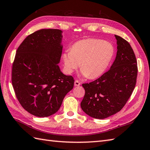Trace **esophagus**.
I'll use <instances>...</instances> for the list:
<instances>
[{
  "label": "esophagus",
  "mask_w": 150,
  "mask_h": 150,
  "mask_svg": "<svg viewBox=\"0 0 150 150\" xmlns=\"http://www.w3.org/2000/svg\"><path fill=\"white\" fill-rule=\"evenodd\" d=\"M74 84H75V86H80V85H81V82H79V81L76 80V81H75V83H74Z\"/></svg>",
  "instance_id": "1"
}]
</instances>
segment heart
<instances>
[{
	"label": "heart",
	"instance_id": "b5f03b06",
	"mask_svg": "<svg viewBox=\"0 0 150 150\" xmlns=\"http://www.w3.org/2000/svg\"><path fill=\"white\" fill-rule=\"evenodd\" d=\"M114 54L115 48L111 42L91 38L75 42L71 50L63 53L62 59L68 73H72L80 66L82 75L95 79L106 71Z\"/></svg>",
	"mask_w": 150,
	"mask_h": 150
}]
</instances>
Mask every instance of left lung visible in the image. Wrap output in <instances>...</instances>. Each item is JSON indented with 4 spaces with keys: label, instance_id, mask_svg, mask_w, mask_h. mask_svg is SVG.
Wrapping results in <instances>:
<instances>
[{
    "label": "left lung",
    "instance_id": "8db88e82",
    "mask_svg": "<svg viewBox=\"0 0 150 150\" xmlns=\"http://www.w3.org/2000/svg\"><path fill=\"white\" fill-rule=\"evenodd\" d=\"M117 52L108 71L90 83L82 84L85 95L81 106L93 118L103 119L119 112L134 90L137 77V62L128 41L118 35Z\"/></svg>",
    "mask_w": 150,
    "mask_h": 150
}]
</instances>
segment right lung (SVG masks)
Returning <instances> with one entry per match:
<instances>
[{
  "label": "right lung",
  "instance_id": "right-lung-1",
  "mask_svg": "<svg viewBox=\"0 0 150 150\" xmlns=\"http://www.w3.org/2000/svg\"><path fill=\"white\" fill-rule=\"evenodd\" d=\"M62 31L42 29L29 35L16 52L11 82L19 103L28 112L39 117L55 113L74 79L60 71Z\"/></svg>",
  "mask_w": 150,
  "mask_h": 150
}]
</instances>
